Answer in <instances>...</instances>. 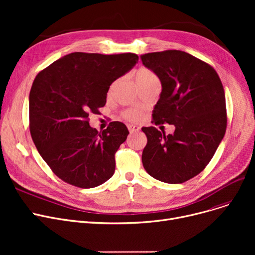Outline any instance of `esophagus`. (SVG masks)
Returning a JSON list of instances; mask_svg holds the SVG:
<instances>
[{
	"label": "esophagus",
	"mask_w": 255,
	"mask_h": 255,
	"mask_svg": "<svg viewBox=\"0 0 255 255\" xmlns=\"http://www.w3.org/2000/svg\"><path fill=\"white\" fill-rule=\"evenodd\" d=\"M128 130H129V132L130 133H135V132H138L139 131V127L138 126H136V125H133V124H129L128 126Z\"/></svg>",
	"instance_id": "34e87169"
}]
</instances>
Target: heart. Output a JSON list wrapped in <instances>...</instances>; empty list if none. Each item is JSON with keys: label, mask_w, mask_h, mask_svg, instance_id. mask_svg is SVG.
<instances>
[{"label": "heart", "mask_w": 255, "mask_h": 255, "mask_svg": "<svg viewBox=\"0 0 255 255\" xmlns=\"http://www.w3.org/2000/svg\"><path fill=\"white\" fill-rule=\"evenodd\" d=\"M154 79H158L156 74L150 69H146V68H140L134 74V80L136 85H139L145 82H150V80H154ZM123 117L127 121L135 122V121L140 119V113L135 110H127L123 113Z\"/></svg>", "instance_id": "1"}]
</instances>
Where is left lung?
Here are the masks:
<instances>
[{
    "label": "left lung",
    "mask_w": 255,
    "mask_h": 255,
    "mask_svg": "<svg viewBox=\"0 0 255 255\" xmlns=\"http://www.w3.org/2000/svg\"><path fill=\"white\" fill-rule=\"evenodd\" d=\"M140 59L162 86L152 123L176 127L168 135L153 126L141 128L148 138L142 165L156 180L184 183L205 169L225 134L222 83L211 65L182 50L150 52Z\"/></svg>",
    "instance_id": "left-lung-1"
}]
</instances>
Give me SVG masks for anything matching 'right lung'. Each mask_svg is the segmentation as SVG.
<instances>
[{"mask_svg": "<svg viewBox=\"0 0 255 255\" xmlns=\"http://www.w3.org/2000/svg\"><path fill=\"white\" fill-rule=\"evenodd\" d=\"M138 61L135 53L72 52L35 77L29 98L30 132L52 172L79 188H93L111 179L115 154L129 131L110 123L98 132L89 115L99 114L110 86Z\"/></svg>", "mask_w": 255, "mask_h": 255, "instance_id": "1", "label": "right lung"}]
</instances>
